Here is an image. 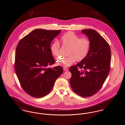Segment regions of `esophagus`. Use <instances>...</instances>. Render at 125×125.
<instances>
[{"label":"esophagus","instance_id":"34e87169","mask_svg":"<svg viewBox=\"0 0 125 125\" xmlns=\"http://www.w3.org/2000/svg\"><path fill=\"white\" fill-rule=\"evenodd\" d=\"M63 70H64V71H68V69L67 68H65V67H64Z\"/></svg>","mask_w":125,"mask_h":125}]
</instances>
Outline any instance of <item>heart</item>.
<instances>
[{
  "mask_svg": "<svg viewBox=\"0 0 125 125\" xmlns=\"http://www.w3.org/2000/svg\"><path fill=\"white\" fill-rule=\"evenodd\" d=\"M60 42L65 47L68 48L66 57L58 60V65L68 67L73 64L76 60L82 61L85 60L89 53L91 42L87 37L80 38L73 32H68L62 36ZM51 53L56 59L61 56V49L59 42L57 41L53 42L50 46Z\"/></svg>",
  "mask_w": 125,
  "mask_h": 125,
  "instance_id": "heart-1",
  "label": "heart"
}]
</instances>
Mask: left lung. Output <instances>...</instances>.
Instances as JSON below:
<instances>
[{
  "mask_svg": "<svg viewBox=\"0 0 125 125\" xmlns=\"http://www.w3.org/2000/svg\"><path fill=\"white\" fill-rule=\"evenodd\" d=\"M82 31L90 41V49L85 60L70 67V83L75 93L89 97L100 90L107 78L111 67V52L108 43L95 30Z\"/></svg>",
  "mask_w": 125,
  "mask_h": 125,
  "instance_id": "obj_1",
  "label": "left lung"
}]
</instances>
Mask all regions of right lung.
<instances>
[{
    "mask_svg": "<svg viewBox=\"0 0 125 125\" xmlns=\"http://www.w3.org/2000/svg\"><path fill=\"white\" fill-rule=\"evenodd\" d=\"M60 32L61 30L36 29L18 43L15 70L22 88L30 96L40 98L47 95L63 73L60 66L47 68L55 63L50 44Z\"/></svg>",
    "mask_w": 125,
    "mask_h": 125,
    "instance_id": "obj_1",
    "label": "right lung"
}]
</instances>
